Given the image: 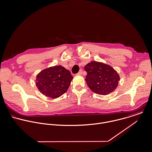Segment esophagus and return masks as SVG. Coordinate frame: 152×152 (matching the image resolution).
Masks as SVG:
<instances>
[{
  "label": "esophagus",
  "mask_w": 152,
  "mask_h": 152,
  "mask_svg": "<svg viewBox=\"0 0 152 152\" xmlns=\"http://www.w3.org/2000/svg\"><path fill=\"white\" fill-rule=\"evenodd\" d=\"M82 70H80V71L77 73V75H82Z\"/></svg>",
  "instance_id": "1"
}]
</instances>
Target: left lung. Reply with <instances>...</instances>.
Instances as JSON below:
<instances>
[{
	"label": "left lung",
	"instance_id": "8db88e82",
	"mask_svg": "<svg viewBox=\"0 0 152 152\" xmlns=\"http://www.w3.org/2000/svg\"><path fill=\"white\" fill-rule=\"evenodd\" d=\"M85 70L87 72L85 80L94 93L107 95L117 88L120 77L110 65L92 61L85 66Z\"/></svg>",
	"mask_w": 152,
	"mask_h": 152
}]
</instances>
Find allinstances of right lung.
Returning a JSON list of instances; mask_svg holds the SVG:
<instances>
[{"mask_svg": "<svg viewBox=\"0 0 152 152\" xmlns=\"http://www.w3.org/2000/svg\"><path fill=\"white\" fill-rule=\"evenodd\" d=\"M72 79L70 71L58 65L43 69L38 73L36 85L46 97L56 99L66 92Z\"/></svg>", "mask_w": 152, "mask_h": 152, "instance_id": "obj_1", "label": "right lung"}]
</instances>
